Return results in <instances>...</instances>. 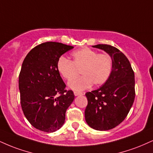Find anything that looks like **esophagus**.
Instances as JSON below:
<instances>
[{"label":"esophagus","instance_id":"1","mask_svg":"<svg viewBox=\"0 0 153 153\" xmlns=\"http://www.w3.org/2000/svg\"><path fill=\"white\" fill-rule=\"evenodd\" d=\"M84 93H80V92H77V91H75L74 92V95H75V96H78V95H83Z\"/></svg>","mask_w":153,"mask_h":153}]
</instances>
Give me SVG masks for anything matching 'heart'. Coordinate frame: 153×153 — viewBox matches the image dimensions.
Returning a JSON list of instances; mask_svg holds the SVG:
<instances>
[{
    "label": "heart",
    "instance_id": "b5f03b06",
    "mask_svg": "<svg viewBox=\"0 0 153 153\" xmlns=\"http://www.w3.org/2000/svg\"><path fill=\"white\" fill-rule=\"evenodd\" d=\"M73 60L60 57L57 61V69L62 78L70 80L79 73L83 75L68 82L71 89L81 91L91 87L100 86L108 81L113 68L112 57L108 53H97L94 50L85 47L71 54Z\"/></svg>",
    "mask_w": 153,
    "mask_h": 153
}]
</instances>
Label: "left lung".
<instances>
[{
	"label": "left lung",
	"mask_w": 153,
	"mask_h": 153,
	"mask_svg": "<svg viewBox=\"0 0 153 153\" xmlns=\"http://www.w3.org/2000/svg\"><path fill=\"white\" fill-rule=\"evenodd\" d=\"M113 58V68L108 80L98 89L85 93L88 105L85 118L90 127L108 130L120 124L127 117L135 96V74L129 60L115 47L98 44Z\"/></svg>",
	"instance_id": "1"
}]
</instances>
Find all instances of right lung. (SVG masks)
<instances>
[{"label":"right lung","instance_id":"obj_1","mask_svg":"<svg viewBox=\"0 0 153 153\" xmlns=\"http://www.w3.org/2000/svg\"><path fill=\"white\" fill-rule=\"evenodd\" d=\"M73 47L45 42L33 48L24 59L19 74L21 105L28 122L36 129L56 131L65 123L74 93L65 89L57 61Z\"/></svg>","mask_w":153,"mask_h":153}]
</instances>
